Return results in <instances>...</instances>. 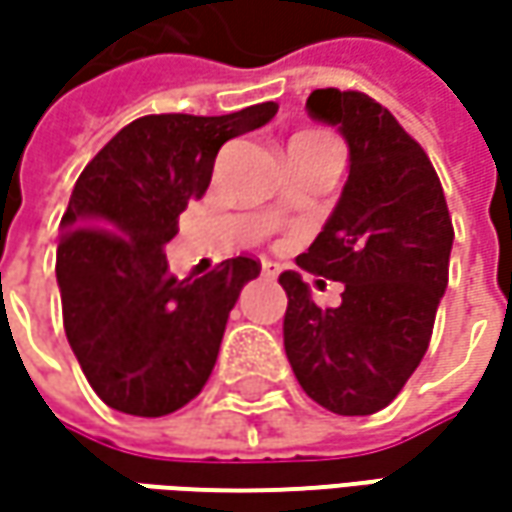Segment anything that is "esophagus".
I'll list each match as a JSON object with an SVG mask.
<instances>
[{"instance_id": "obj_1", "label": "esophagus", "mask_w": 512, "mask_h": 512, "mask_svg": "<svg viewBox=\"0 0 512 512\" xmlns=\"http://www.w3.org/2000/svg\"><path fill=\"white\" fill-rule=\"evenodd\" d=\"M262 276H265V279H276V276H279V265L265 262V265H262Z\"/></svg>"}]
</instances>
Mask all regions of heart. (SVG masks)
Wrapping results in <instances>:
<instances>
[{"mask_svg": "<svg viewBox=\"0 0 512 512\" xmlns=\"http://www.w3.org/2000/svg\"><path fill=\"white\" fill-rule=\"evenodd\" d=\"M296 139H327V136H322V133H313V130H307V133H299Z\"/></svg>", "mask_w": 512, "mask_h": 512, "instance_id": "heart-1", "label": "heart"}]
</instances>
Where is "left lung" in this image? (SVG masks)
Instances as JSON below:
<instances>
[{
    "label": "left lung",
    "mask_w": 512,
    "mask_h": 512,
    "mask_svg": "<svg viewBox=\"0 0 512 512\" xmlns=\"http://www.w3.org/2000/svg\"><path fill=\"white\" fill-rule=\"evenodd\" d=\"M307 113L342 130L350 176L325 230L296 265L342 282V302H313L285 270V353L307 396L339 416L393 402L427 353L450 273L453 222L424 148L362 90L322 88Z\"/></svg>",
    "instance_id": "obj_1"
}]
</instances>
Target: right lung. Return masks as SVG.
<instances>
[{
  "mask_svg": "<svg viewBox=\"0 0 512 512\" xmlns=\"http://www.w3.org/2000/svg\"><path fill=\"white\" fill-rule=\"evenodd\" d=\"M276 102L227 116L150 113L122 128L76 179L62 216V322L90 387L130 416H168L202 393L230 310L259 276L253 256L179 279L162 247L202 199L227 139L267 125Z\"/></svg>",
  "mask_w": 512,
  "mask_h": 512,
  "instance_id": "obj_1",
  "label": "right lung"
}]
</instances>
